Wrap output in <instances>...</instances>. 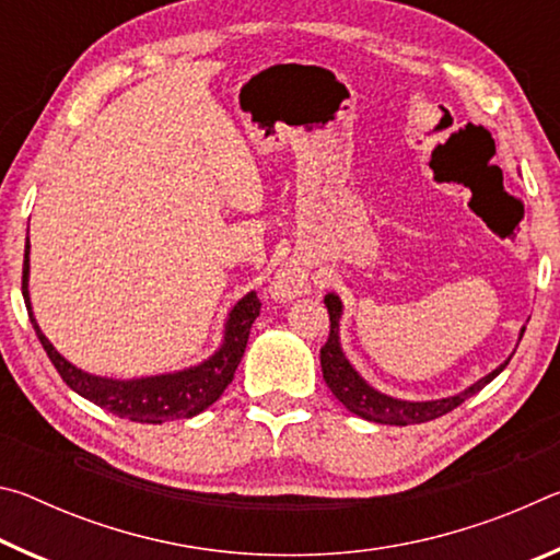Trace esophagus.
<instances>
[{"label":"esophagus","mask_w":560,"mask_h":560,"mask_svg":"<svg viewBox=\"0 0 560 560\" xmlns=\"http://www.w3.org/2000/svg\"><path fill=\"white\" fill-rule=\"evenodd\" d=\"M303 291H306V271L296 267V264H287V267H281L277 277H273V299H293Z\"/></svg>","instance_id":"obj_1"}]
</instances>
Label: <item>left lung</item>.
Listing matches in <instances>:
<instances>
[{
    "label": "left lung",
    "mask_w": 560,
    "mask_h": 560,
    "mask_svg": "<svg viewBox=\"0 0 560 560\" xmlns=\"http://www.w3.org/2000/svg\"><path fill=\"white\" fill-rule=\"evenodd\" d=\"M324 303L330 318V334H328L326 346L320 348V371H324V381L330 387V393H334L350 412L363 417V420L381 422V424H400V428H405V424L438 420V417L452 412L454 407H459L464 400H469L471 395H477L481 387L494 381L511 360V358L504 360L497 371H491L489 375L481 377V381L469 385L467 390H462L452 397H440V400H422V402L397 400V397L377 393L375 387L368 385L363 377L358 375L355 368L348 363L346 353L340 350V336H338L343 303H340L336 293H328ZM524 330L526 328H521V336H524Z\"/></svg>",
    "instance_id": "left-lung-1"
}]
</instances>
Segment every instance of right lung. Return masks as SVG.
<instances>
[{
    "instance_id": "obj_1",
    "label": "right lung",
    "mask_w": 560,
    "mask_h": 560,
    "mask_svg": "<svg viewBox=\"0 0 560 560\" xmlns=\"http://www.w3.org/2000/svg\"><path fill=\"white\" fill-rule=\"evenodd\" d=\"M22 296L30 311V320L36 330V338L42 340L46 355L59 371L61 381L79 393L86 400L96 402L103 410L118 417H126L132 422L163 424L167 420H185L207 410L212 402L220 400L224 387L232 383L236 365L244 355L246 340L254 318L259 316L261 303L257 293H246L244 299L234 303L230 318L224 324V340L220 350L212 358L202 360L200 365L187 368V371L150 375V377H132V381H113V377L91 375L81 368L71 365L59 350H56L49 338L42 334L39 324L32 314L30 301V240L24 246V269H22Z\"/></svg>"
}]
</instances>
